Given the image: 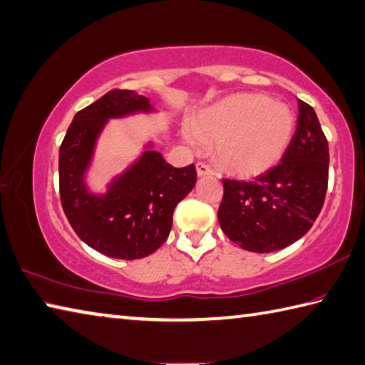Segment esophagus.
Segmentation results:
<instances>
[{
	"label": "esophagus",
	"mask_w": 365,
	"mask_h": 365,
	"mask_svg": "<svg viewBox=\"0 0 365 365\" xmlns=\"http://www.w3.org/2000/svg\"><path fill=\"white\" fill-rule=\"evenodd\" d=\"M196 172H197V175H200V177H205V175L214 174V170H212L205 163H197L196 164Z\"/></svg>",
	"instance_id": "esophagus-1"
}]
</instances>
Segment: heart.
Wrapping results in <instances>:
<instances>
[{
    "mask_svg": "<svg viewBox=\"0 0 365 365\" xmlns=\"http://www.w3.org/2000/svg\"><path fill=\"white\" fill-rule=\"evenodd\" d=\"M294 111L264 96H236L202 111L191 129L190 145L215 143V156L240 174H260L281 160L292 137Z\"/></svg>",
    "mask_w": 365,
    "mask_h": 365,
    "instance_id": "heart-1",
    "label": "heart"
}]
</instances>
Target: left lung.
<instances>
[{
	"mask_svg": "<svg viewBox=\"0 0 365 365\" xmlns=\"http://www.w3.org/2000/svg\"><path fill=\"white\" fill-rule=\"evenodd\" d=\"M297 130L281 163L255 178H225L218 223L237 246L268 254L313 227L329 180V145L316 111L298 101Z\"/></svg>",
	"mask_w": 365,
	"mask_h": 365,
	"instance_id": "1",
	"label": "left lung"
}]
</instances>
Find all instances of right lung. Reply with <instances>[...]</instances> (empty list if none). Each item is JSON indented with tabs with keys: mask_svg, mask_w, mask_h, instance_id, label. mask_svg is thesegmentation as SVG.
Returning <instances> with one entry per match:
<instances>
[{
	"mask_svg": "<svg viewBox=\"0 0 365 365\" xmlns=\"http://www.w3.org/2000/svg\"><path fill=\"white\" fill-rule=\"evenodd\" d=\"M158 115L150 98L135 91H110L78 111L58 151L61 201L71 228L101 254L135 260L160 249L172 228L175 205L196 183L193 164L177 169L165 163L150 138L128 168L103 191H94L89 172L98 138L111 119Z\"/></svg>",
	"mask_w": 365,
	"mask_h": 365,
	"instance_id": "add662e5",
	"label": "right lung"
}]
</instances>
